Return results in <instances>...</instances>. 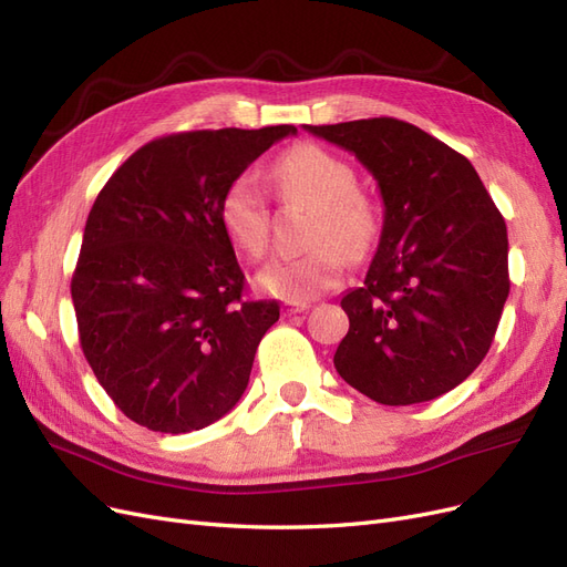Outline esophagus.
<instances>
[{"mask_svg":"<svg viewBox=\"0 0 567 567\" xmlns=\"http://www.w3.org/2000/svg\"><path fill=\"white\" fill-rule=\"evenodd\" d=\"M305 310H310V302H293V300H286L284 302V315L290 317V315H300Z\"/></svg>","mask_w":567,"mask_h":567,"instance_id":"obj_1","label":"esophagus"}]
</instances>
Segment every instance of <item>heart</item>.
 Returning <instances> with one entry per match:
<instances>
[{
	"mask_svg": "<svg viewBox=\"0 0 567 567\" xmlns=\"http://www.w3.org/2000/svg\"><path fill=\"white\" fill-rule=\"evenodd\" d=\"M269 179L286 203L312 208L305 252L274 257L255 284L267 296L305 302L340 284L346 260L364 257L379 238L373 200L354 188V169L319 144H298L271 163ZM219 225L236 250L260 257L269 244V203L252 177L227 184L217 205Z\"/></svg>",
	"mask_w": 567,
	"mask_h": 567,
	"instance_id": "1",
	"label": "heart"
}]
</instances>
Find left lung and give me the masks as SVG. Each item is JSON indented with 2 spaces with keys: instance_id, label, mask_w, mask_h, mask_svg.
Masks as SVG:
<instances>
[{
  "instance_id": "left-lung-1",
  "label": "left lung",
  "mask_w": 567,
  "mask_h": 567,
  "mask_svg": "<svg viewBox=\"0 0 567 567\" xmlns=\"http://www.w3.org/2000/svg\"><path fill=\"white\" fill-rule=\"evenodd\" d=\"M354 153L383 198V229L359 288L340 307L350 331L333 364L379 404L454 390L483 362L508 298V236L475 167L398 117L305 125Z\"/></svg>"
}]
</instances>
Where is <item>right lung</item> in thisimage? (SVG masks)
Instances as JSON below:
<instances>
[{"instance_id": "obj_1", "label": "right lung", "mask_w": 567, "mask_h": 567, "mask_svg": "<svg viewBox=\"0 0 567 567\" xmlns=\"http://www.w3.org/2000/svg\"><path fill=\"white\" fill-rule=\"evenodd\" d=\"M293 125L153 140L101 188L71 293L80 346L115 406L156 433H192L236 406L277 300H244L219 225L231 179Z\"/></svg>"}]
</instances>
